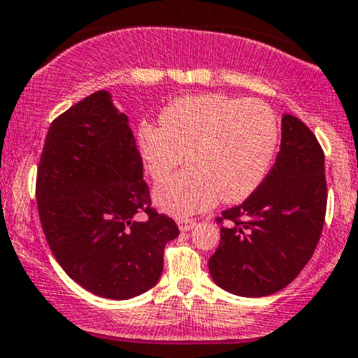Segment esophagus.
<instances>
[{"label":"esophagus","instance_id":"obj_1","mask_svg":"<svg viewBox=\"0 0 358 358\" xmlns=\"http://www.w3.org/2000/svg\"><path fill=\"white\" fill-rule=\"evenodd\" d=\"M178 226L180 231H189L196 226V220L194 219H178Z\"/></svg>","mask_w":358,"mask_h":358}]
</instances>
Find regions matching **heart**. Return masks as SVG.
<instances>
[{"label":"heart","instance_id":"heart-1","mask_svg":"<svg viewBox=\"0 0 358 358\" xmlns=\"http://www.w3.org/2000/svg\"><path fill=\"white\" fill-rule=\"evenodd\" d=\"M279 139L271 106L260 99L196 94L169 103L158 125L139 129L143 158L155 180L167 179L187 155L189 169L157 187L155 200L178 217L222 198H248L267 176Z\"/></svg>","mask_w":358,"mask_h":358}]
</instances>
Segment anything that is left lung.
<instances>
[{"mask_svg":"<svg viewBox=\"0 0 358 358\" xmlns=\"http://www.w3.org/2000/svg\"><path fill=\"white\" fill-rule=\"evenodd\" d=\"M326 205L322 148L307 125L286 113L275 164L241 205L217 219L220 243L208 260L215 285L250 298L286 288L314 255Z\"/></svg>","mask_w":358,"mask_h":358,"instance_id":"obj_1","label":"left lung"}]
</instances>
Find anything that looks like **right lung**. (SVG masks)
I'll use <instances>...</instances> for the list:
<instances>
[{
	"label": "right lung",
	"instance_id": "obj_1",
	"mask_svg": "<svg viewBox=\"0 0 358 358\" xmlns=\"http://www.w3.org/2000/svg\"><path fill=\"white\" fill-rule=\"evenodd\" d=\"M36 198L48 245L77 285L110 300L157 285L165 245L179 229L152 208L134 134L108 91H96L51 122ZM139 213L145 221L135 219Z\"/></svg>",
	"mask_w": 358,
	"mask_h": 358
}]
</instances>
